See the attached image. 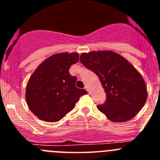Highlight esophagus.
I'll list each match as a JSON object with an SVG mask.
<instances>
[{"instance_id":"esophagus-1","label":"esophagus","mask_w":160,"mask_h":160,"mask_svg":"<svg viewBox=\"0 0 160 160\" xmlns=\"http://www.w3.org/2000/svg\"><path fill=\"white\" fill-rule=\"evenodd\" d=\"M85 89H86V90H87V92H88L89 94H90V90H88V88H87V87H86V88H85Z\"/></svg>"}]
</instances>
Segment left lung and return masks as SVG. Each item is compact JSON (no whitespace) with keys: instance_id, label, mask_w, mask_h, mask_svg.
<instances>
[{"instance_id":"left-lung-1","label":"left lung","mask_w":160,"mask_h":160,"mask_svg":"<svg viewBox=\"0 0 160 160\" xmlns=\"http://www.w3.org/2000/svg\"><path fill=\"white\" fill-rule=\"evenodd\" d=\"M80 62L97 74L105 93L98 109L112 122L128 121L136 115L148 98L146 83L131 63L110 50L83 53Z\"/></svg>"}]
</instances>
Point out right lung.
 <instances>
[{
  "instance_id": "obj_1",
  "label": "right lung",
  "mask_w": 160,
  "mask_h": 160,
  "mask_svg": "<svg viewBox=\"0 0 160 160\" xmlns=\"http://www.w3.org/2000/svg\"><path fill=\"white\" fill-rule=\"evenodd\" d=\"M78 53L53 54L41 63L26 86L25 98L29 110L45 122H58L72 111L87 90L76 87L77 78L70 74L78 62Z\"/></svg>"
}]
</instances>
